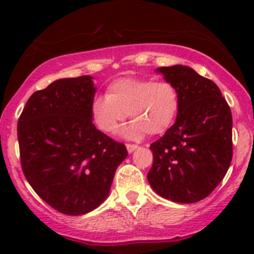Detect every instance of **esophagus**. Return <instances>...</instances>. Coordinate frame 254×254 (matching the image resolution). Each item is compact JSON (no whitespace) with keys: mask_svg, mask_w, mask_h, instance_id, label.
Instances as JSON below:
<instances>
[{"mask_svg":"<svg viewBox=\"0 0 254 254\" xmlns=\"http://www.w3.org/2000/svg\"><path fill=\"white\" fill-rule=\"evenodd\" d=\"M137 147H139V146L135 145V143H127V152L129 153H131L132 151L136 150Z\"/></svg>","mask_w":254,"mask_h":254,"instance_id":"1","label":"esophagus"}]
</instances>
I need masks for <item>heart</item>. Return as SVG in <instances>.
Masks as SVG:
<instances>
[{
	"label": "heart",
	"instance_id": "obj_1",
	"mask_svg": "<svg viewBox=\"0 0 254 254\" xmlns=\"http://www.w3.org/2000/svg\"><path fill=\"white\" fill-rule=\"evenodd\" d=\"M181 108V96L175 84L151 78L122 77L107 87L106 96L97 97L91 104L94 125L106 134H113L127 118L123 131L129 139L162 135L176 122Z\"/></svg>",
	"mask_w": 254,
	"mask_h": 254
}]
</instances>
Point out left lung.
<instances>
[{
  "mask_svg": "<svg viewBox=\"0 0 254 254\" xmlns=\"http://www.w3.org/2000/svg\"><path fill=\"white\" fill-rule=\"evenodd\" d=\"M181 96L176 123L151 143L148 183L162 198L190 204L205 199L232 160V115L211 79L188 66L157 68Z\"/></svg>",
  "mask_w": 254,
  "mask_h": 254,
  "instance_id": "8db88e82",
  "label": "left lung"
}]
</instances>
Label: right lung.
Instances as JSON below:
<instances>
[{"mask_svg": "<svg viewBox=\"0 0 254 254\" xmlns=\"http://www.w3.org/2000/svg\"><path fill=\"white\" fill-rule=\"evenodd\" d=\"M91 76L63 78L34 92L19 119L20 166L35 193L66 215L92 211L108 196L124 143L92 123Z\"/></svg>", "mask_w": 254, "mask_h": 254, "instance_id": "add662e5", "label": "right lung"}]
</instances>
